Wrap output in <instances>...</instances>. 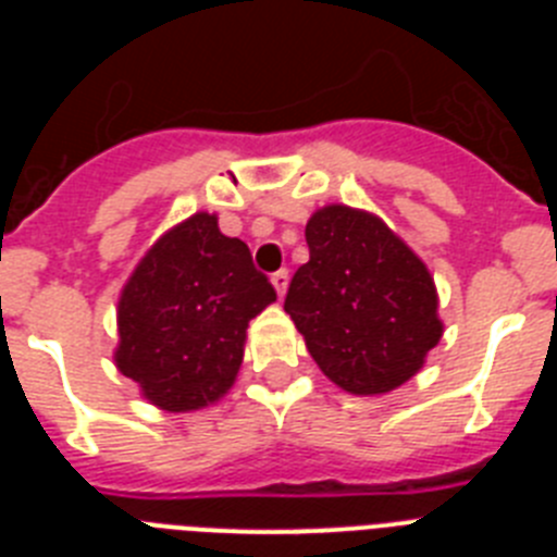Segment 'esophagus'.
Here are the masks:
<instances>
[{
    "mask_svg": "<svg viewBox=\"0 0 557 557\" xmlns=\"http://www.w3.org/2000/svg\"><path fill=\"white\" fill-rule=\"evenodd\" d=\"M270 282H273V287H275V293H278V298H282L284 293H287V284H289V273L287 270H275L273 275H270Z\"/></svg>",
    "mask_w": 557,
    "mask_h": 557,
    "instance_id": "1",
    "label": "esophagus"
}]
</instances>
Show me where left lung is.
Returning a JSON list of instances; mask_svg holds the SVG:
<instances>
[{"mask_svg":"<svg viewBox=\"0 0 557 557\" xmlns=\"http://www.w3.org/2000/svg\"><path fill=\"white\" fill-rule=\"evenodd\" d=\"M307 245L284 312L314 362L357 396L405 385L444 334L430 270L382 220L348 206L314 211Z\"/></svg>","mask_w":557,"mask_h":557,"instance_id":"obj_1","label":"left lung"}]
</instances>
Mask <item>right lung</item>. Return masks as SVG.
Segmentation results:
<instances>
[{
  "label": "right lung",
  "instance_id": "obj_1",
  "mask_svg": "<svg viewBox=\"0 0 557 557\" xmlns=\"http://www.w3.org/2000/svg\"><path fill=\"white\" fill-rule=\"evenodd\" d=\"M273 301L248 245L200 211L161 236L125 284L116 368L161 410H200L234 385L245 329Z\"/></svg>",
  "mask_w": 557,
  "mask_h": 557
}]
</instances>
